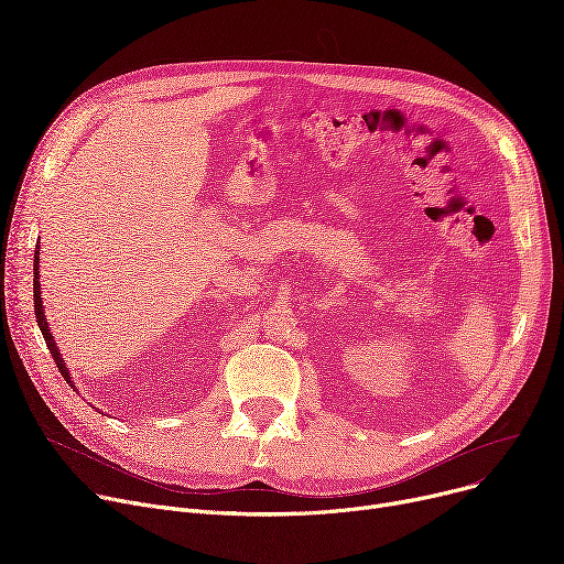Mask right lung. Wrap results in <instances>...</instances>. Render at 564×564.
Listing matches in <instances>:
<instances>
[{
  "mask_svg": "<svg viewBox=\"0 0 564 564\" xmlns=\"http://www.w3.org/2000/svg\"><path fill=\"white\" fill-rule=\"evenodd\" d=\"M39 260H41V251H39V245H36V253H34V311H36V322H39V327H41V334H43V338H45V343H47V349H50V354L54 357V364H56V368H58V372L64 375V379L70 383V387L75 389V381H73V377H70V372H68V368H66V364H64V359H62V351H58V347H56V343H54V336H52V332H50V324H47V319H45V308H43V294H41V272H39ZM77 391V389H75Z\"/></svg>",
  "mask_w": 564,
  "mask_h": 564,
  "instance_id": "right-lung-1",
  "label": "right lung"
}]
</instances>
